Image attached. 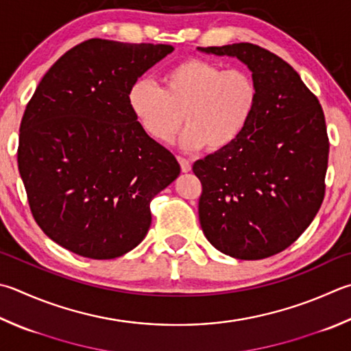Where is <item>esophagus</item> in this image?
Here are the masks:
<instances>
[{
    "label": "esophagus",
    "instance_id": "1",
    "mask_svg": "<svg viewBox=\"0 0 351 351\" xmlns=\"http://www.w3.org/2000/svg\"><path fill=\"white\" fill-rule=\"evenodd\" d=\"M178 161H180L181 170L184 171V173H187V171L192 170V161H190V159H186V158H178Z\"/></svg>",
    "mask_w": 351,
    "mask_h": 351
}]
</instances>
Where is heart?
<instances>
[{
	"label": "heart",
	"instance_id": "obj_1",
	"mask_svg": "<svg viewBox=\"0 0 351 351\" xmlns=\"http://www.w3.org/2000/svg\"><path fill=\"white\" fill-rule=\"evenodd\" d=\"M259 87L244 69H224L210 60L189 58L165 70L161 87L136 80L127 104L144 133L169 143L184 123L181 145L208 152L230 147L250 124L258 107Z\"/></svg>",
	"mask_w": 351,
	"mask_h": 351
}]
</instances>
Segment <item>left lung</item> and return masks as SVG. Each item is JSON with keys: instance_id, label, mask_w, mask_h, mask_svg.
I'll use <instances>...</instances> for the list:
<instances>
[{"instance_id": "1", "label": "left lung", "mask_w": 351, "mask_h": 351, "mask_svg": "<svg viewBox=\"0 0 351 351\" xmlns=\"http://www.w3.org/2000/svg\"><path fill=\"white\" fill-rule=\"evenodd\" d=\"M197 50L238 58L259 87L256 112L238 141L193 164L202 184L201 228L232 258L273 256L301 237L326 193L322 107L296 70L269 50L250 43Z\"/></svg>"}]
</instances>
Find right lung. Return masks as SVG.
Listing matches in <instances>:
<instances>
[{
    "label": "right lung",
    "mask_w": 351,
    "mask_h": 351,
    "mask_svg": "<svg viewBox=\"0 0 351 351\" xmlns=\"http://www.w3.org/2000/svg\"><path fill=\"white\" fill-rule=\"evenodd\" d=\"M171 52L169 44L87 40L49 69L25 107L18 169L32 215L80 256L135 248L149 232L150 201L180 175L127 104L133 82Z\"/></svg>",
    "instance_id": "add662e5"
}]
</instances>
